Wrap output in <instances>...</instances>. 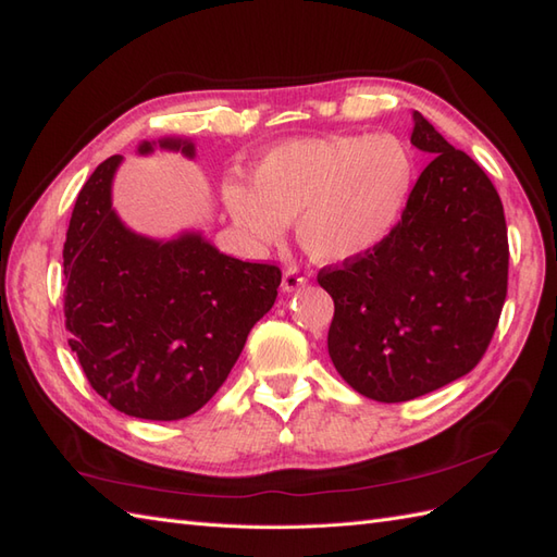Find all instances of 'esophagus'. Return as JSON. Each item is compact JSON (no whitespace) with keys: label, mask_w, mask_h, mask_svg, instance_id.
Returning <instances> with one entry per match:
<instances>
[{"label":"esophagus","mask_w":557,"mask_h":557,"mask_svg":"<svg viewBox=\"0 0 557 557\" xmlns=\"http://www.w3.org/2000/svg\"><path fill=\"white\" fill-rule=\"evenodd\" d=\"M304 284H306V275L301 273V270H296V268L284 270V275H282V289L284 292H294V289L304 287Z\"/></svg>","instance_id":"esophagus-1"}]
</instances>
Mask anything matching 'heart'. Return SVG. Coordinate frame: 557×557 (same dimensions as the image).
<instances>
[{
	"instance_id": "b5f03b06",
	"label": "heart",
	"mask_w": 557,
	"mask_h": 557,
	"mask_svg": "<svg viewBox=\"0 0 557 557\" xmlns=\"http://www.w3.org/2000/svg\"><path fill=\"white\" fill-rule=\"evenodd\" d=\"M416 153L396 135L289 139L253 165L251 189L223 187L239 230L261 247L294 220L296 242L318 263L368 256L392 237L416 187Z\"/></svg>"
}]
</instances>
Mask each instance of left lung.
Listing matches in <instances>:
<instances>
[{
  "label": "left lung",
  "instance_id": "left-lung-1",
  "mask_svg": "<svg viewBox=\"0 0 557 557\" xmlns=\"http://www.w3.org/2000/svg\"><path fill=\"white\" fill-rule=\"evenodd\" d=\"M410 141L432 153L392 237L322 268L334 301L327 348L358 394L400 404L468 374L494 337L508 294V227L488 175L422 113Z\"/></svg>",
  "mask_w": 557,
  "mask_h": 557
}]
</instances>
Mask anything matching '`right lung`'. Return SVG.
I'll return each instance as SVG.
<instances>
[{
	"label": "right lung",
	"instance_id": "add662e5",
	"mask_svg": "<svg viewBox=\"0 0 557 557\" xmlns=\"http://www.w3.org/2000/svg\"><path fill=\"white\" fill-rule=\"evenodd\" d=\"M153 145L141 141L139 153ZM159 147L194 157L189 139L165 137ZM121 161L99 163L75 199L63 244L69 346L115 410L183 420L227 380L251 327L273 308L282 273L220 253L199 232L159 242L127 230L111 206Z\"/></svg>",
	"mask_w": 557,
	"mask_h": 557
}]
</instances>
